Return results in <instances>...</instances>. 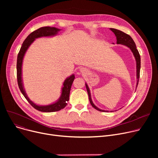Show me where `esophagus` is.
I'll use <instances>...</instances> for the list:
<instances>
[{
  "label": "esophagus",
  "instance_id": "obj_1",
  "mask_svg": "<svg viewBox=\"0 0 158 158\" xmlns=\"http://www.w3.org/2000/svg\"><path fill=\"white\" fill-rule=\"evenodd\" d=\"M80 71L82 73H85L86 72V69L85 68H81V69H80Z\"/></svg>",
  "mask_w": 158,
  "mask_h": 158
}]
</instances>
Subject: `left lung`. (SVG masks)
I'll return each instance as SVG.
<instances>
[{
  "label": "left lung",
  "mask_w": 158,
  "mask_h": 158,
  "mask_svg": "<svg viewBox=\"0 0 158 158\" xmlns=\"http://www.w3.org/2000/svg\"><path fill=\"white\" fill-rule=\"evenodd\" d=\"M113 33L114 34L116 38H117V44H120V45H123L128 48H130L131 52H132L134 55V57L136 60V79H137V82H136V89L137 88L138 85V81H139V72H140V67H141V59H140V56L138 52V51L136 48V44L135 43L134 40H132V38L127 34H126L125 32H123L120 30L116 29H113L110 28V29ZM86 89L88 92V94L89 96V100L90 102L91 105H92L94 108L99 111H102V112H108L109 111H105L103 110H101L100 108L97 107L93 102L92 100V97H91V93H90V90L86 82L85 83ZM116 111V110H115ZM112 112V111H111Z\"/></svg>",
  "instance_id": "1"
}]
</instances>
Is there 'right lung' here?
<instances>
[{
  "label": "right lung",
  "instance_id": "obj_1",
  "mask_svg": "<svg viewBox=\"0 0 158 158\" xmlns=\"http://www.w3.org/2000/svg\"><path fill=\"white\" fill-rule=\"evenodd\" d=\"M61 31V29H57L53 27H43L38 29L37 30L33 31L26 38L23 42L22 47L20 48V51L17 56V63H16V70H17V81L19 87L21 91L22 94L26 98V100L29 102V104L35 108L36 110L41 111V112H54L60 111L61 109L67 105V102L69 101L70 92L73 81L75 79V75L73 73L70 76L66 78L63 82V87L61 88V94L59 99L55 102L48 104V105H38L35 102H33L30 100V98L27 97V94L25 91L23 81H22V63L23 60L27 51L28 48L32 44L36 38L41 37H51L56 36L58 34V32Z\"/></svg>",
  "mask_w": 158,
  "mask_h": 158
}]
</instances>
